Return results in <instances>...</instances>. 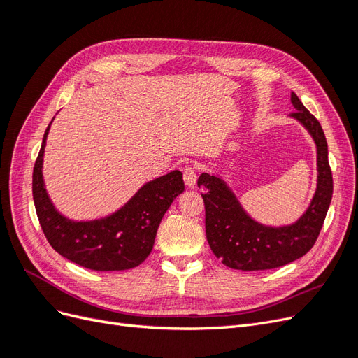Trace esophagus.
<instances>
[{
	"label": "esophagus",
	"instance_id": "obj_1",
	"mask_svg": "<svg viewBox=\"0 0 358 358\" xmlns=\"http://www.w3.org/2000/svg\"><path fill=\"white\" fill-rule=\"evenodd\" d=\"M197 167L194 164H188L183 167V180H185V185L189 188H194L197 185Z\"/></svg>",
	"mask_w": 358,
	"mask_h": 358
}]
</instances>
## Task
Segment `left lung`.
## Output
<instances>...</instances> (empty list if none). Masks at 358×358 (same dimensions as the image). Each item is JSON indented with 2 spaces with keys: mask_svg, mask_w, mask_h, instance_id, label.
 <instances>
[{
  "mask_svg": "<svg viewBox=\"0 0 358 358\" xmlns=\"http://www.w3.org/2000/svg\"><path fill=\"white\" fill-rule=\"evenodd\" d=\"M296 112L291 116L306 127L317 143L318 187L306 213L292 225L264 227L252 221L242 209L234 194L215 176L203 173L199 187L206 209V237L212 252L236 270L252 272L285 266L305 255L315 245L333 196V176L329 164L327 140L321 124L299 96L291 92Z\"/></svg>",
  "mask_w": 358,
  "mask_h": 358,
  "instance_id": "8db88e82",
  "label": "left lung"
}]
</instances>
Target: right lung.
Instances as JSON below:
<instances>
[{"instance_id": "right-lung-1", "label": "right lung", "mask_w": 358, "mask_h": 358, "mask_svg": "<svg viewBox=\"0 0 358 358\" xmlns=\"http://www.w3.org/2000/svg\"><path fill=\"white\" fill-rule=\"evenodd\" d=\"M49 127L32 171V197L41 230L50 246L70 262L96 272L127 270L142 264L152 251L162 216L185 189L182 173L170 171L146 183L109 218L73 222L53 209L43 185L41 162Z\"/></svg>"}]
</instances>
